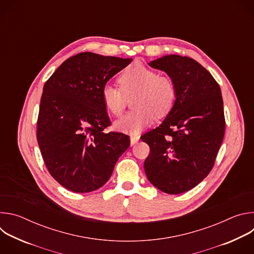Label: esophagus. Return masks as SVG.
Here are the masks:
<instances>
[{
  "instance_id": "34e87169",
  "label": "esophagus",
  "mask_w": 254,
  "mask_h": 254,
  "mask_svg": "<svg viewBox=\"0 0 254 254\" xmlns=\"http://www.w3.org/2000/svg\"><path fill=\"white\" fill-rule=\"evenodd\" d=\"M139 139V134L136 133V134H130V143L131 144H134L138 141Z\"/></svg>"
}]
</instances>
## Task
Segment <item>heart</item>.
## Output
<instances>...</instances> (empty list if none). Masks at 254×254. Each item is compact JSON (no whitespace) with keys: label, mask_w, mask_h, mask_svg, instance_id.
I'll use <instances>...</instances> for the list:
<instances>
[{"label":"heart","mask_w":254,"mask_h":254,"mask_svg":"<svg viewBox=\"0 0 254 254\" xmlns=\"http://www.w3.org/2000/svg\"><path fill=\"white\" fill-rule=\"evenodd\" d=\"M121 89L106 84L101 90L105 110L119 117L125 110L127 97L135 93L132 99L134 110L115 123L118 130L136 134L152 125L157 116H166L174 105L176 87L171 78L158 75L157 72L140 63L128 66L120 75Z\"/></svg>","instance_id":"1"}]
</instances>
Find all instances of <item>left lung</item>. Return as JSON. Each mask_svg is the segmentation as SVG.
I'll use <instances>...</instances> for the list:
<instances>
[{
	"instance_id": "1",
	"label": "left lung",
	"mask_w": 254,
	"mask_h": 254,
	"mask_svg": "<svg viewBox=\"0 0 254 254\" xmlns=\"http://www.w3.org/2000/svg\"><path fill=\"white\" fill-rule=\"evenodd\" d=\"M149 65L169 75L176 99L163 123L140 136L151 149L144 172L159 190L181 194L202 182L214 166L225 131L221 89L192 58L171 54Z\"/></svg>"
}]
</instances>
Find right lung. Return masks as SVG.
Here are the masks:
<instances>
[{"label":"right lung","instance_id":"right-lung-1","mask_svg":"<svg viewBox=\"0 0 254 254\" xmlns=\"http://www.w3.org/2000/svg\"><path fill=\"white\" fill-rule=\"evenodd\" d=\"M130 62L82 52L65 60L43 87L38 144L50 175L72 192L102 187L129 147L128 135L104 131L111 121L101 90Z\"/></svg>","mask_w":254,"mask_h":254}]
</instances>
